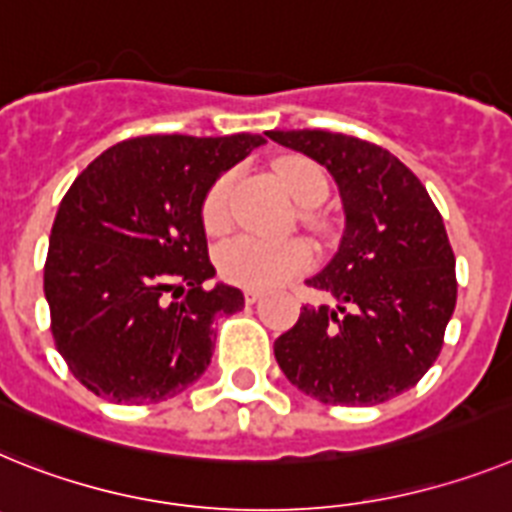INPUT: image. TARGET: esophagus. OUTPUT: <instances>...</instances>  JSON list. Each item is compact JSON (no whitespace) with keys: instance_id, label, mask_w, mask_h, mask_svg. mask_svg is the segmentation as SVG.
I'll return each mask as SVG.
<instances>
[{"instance_id":"obj_1","label":"esophagus","mask_w":512,"mask_h":512,"mask_svg":"<svg viewBox=\"0 0 512 512\" xmlns=\"http://www.w3.org/2000/svg\"><path fill=\"white\" fill-rule=\"evenodd\" d=\"M261 295H264V292H259V290H246V292H243V298H246V303H248V305L259 303Z\"/></svg>"}]
</instances>
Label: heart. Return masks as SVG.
I'll use <instances>...</instances> for the list:
<instances>
[{
	"label": "heart",
	"mask_w": 512,
	"mask_h": 512,
	"mask_svg": "<svg viewBox=\"0 0 512 512\" xmlns=\"http://www.w3.org/2000/svg\"><path fill=\"white\" fill-rule=\"evenodd\" d=\"M279 181L300 207H318L329 196V178L313 160H287L279 165ZM235 173L225 170L209 183L202 196L199 217L209 235H220L230 227V199H233ZM313 264V248L300 238L264 240L253 235L227 240L217 251L220 277L230 285L248 290L277 287L287 279L303 274Z\"/></svg>",
	"instance_id": "b5f03b06"
}]
</instances>
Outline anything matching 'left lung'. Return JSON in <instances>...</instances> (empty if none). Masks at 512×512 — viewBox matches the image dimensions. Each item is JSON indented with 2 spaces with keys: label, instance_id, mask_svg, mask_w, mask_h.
<instances>
[{
  "label": "left lung",
  "instance_id": "1",
  "mask_svg": "<svg viewBox=\"0 0 512 512\" xmlns=\"http://www.w3.org/2000/svg\"><path fill=\"white\" fill-rule=\"evenodd\" d=\"M334 176L347 230L308 279L336 308L300 310L274 342L292 386L339 406H373L417 386L443 349L456 308V256L430 194L399 157L334 131H266Z\"/></svg>",
  "mask_w": 512,
  "mask_h": 512
}]
</instances>
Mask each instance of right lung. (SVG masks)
Wrapping results in <instances>:
<instances>
[{"label": "right lung", "instance_id": "1", "mask_svg": "<svg viewBox=\"0 0 512 512\" xmlns=\"http://www.w3.org/2000/svg\"><path fill=\"white\" fill-rule=\"evenodd\" d=\"M261 134H152L119 142L74 178L56 212L43 292L69 373L116 404H157L212 357V323L243 308L214 274L202 196Z\"/></svg>", "mask_w": 512, "mask_h": 512}]
</instances>
